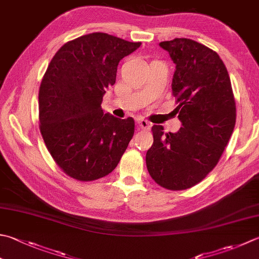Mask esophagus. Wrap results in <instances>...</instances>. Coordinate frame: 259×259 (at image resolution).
<instances>
[{
	"label": "esophagus",
	"instance_id": "esophagus-1",
	"mask_svg": "<svg viewBox=\"0 0 259 259\" xmlns=\"http://www.w3.org/2000/svg\"><path fill=\"white\" fill-rule=\"evenodd\" d=\"M137 124H138V126H140L141 129H149L150 128V123L148 122V121L145 120V119H137Z\"/></svg>",
	"mask_w": 259,
	"mask_h": 259
}]
</instances>
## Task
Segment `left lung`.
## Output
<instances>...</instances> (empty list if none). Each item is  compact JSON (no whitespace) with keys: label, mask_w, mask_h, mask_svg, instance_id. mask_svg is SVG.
<instances>
[{"label":"left lung","mask_w":259,"mask_h":259,"mask_svg":"<svg viewBox=\"0 0 259 259\" xmlns=\"http://www.w3.org/2000/svg\"><path fill=\"white\" fill-rule=\"evenodd\" d=\"M159 46L176 65L171 91L182 126L164 134L163 125H153L146 164L157 184L181 191L200 183L218 164L235 128L236 102L229 74L213 50L186 38Z\"/></svg>","instance_id":"8db88e82"}]
</instances>
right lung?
I'll use <instances>...</instances> for the list:
<instances>
[{
	"label": "right lung",
	"instance_id": "right-lung-1",
	"mask_svg": "<svg viewBox=\"0 0 259 259\" xmlns=\"http://www.w3.org/2000/svg\"><path fill=\"white\" fill-rule=\"evenodd\" d=\"M140 45L93 32L66 42L48 65L39 89L40 133L56 164L75 180L110 174L133 139L135 120L104 113L101 103L120 60Z\"/></svg>",
	"mask_w": 259,
	"mask_h": 259
}]
</instances>
